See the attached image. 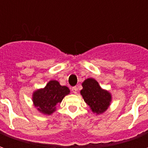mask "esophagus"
I'll return each mask as SVG.
<instances>
[{"mask_svg":"<svg viewBox=\"0 0 148 148\" xmlns=\"http://www.w3.org/2000/svg\"><path fill=\"white\" fill-rule=\"evenodd\" d=\"M72 92L74 93V94H76L77 93V88L76 86L72 87Z\"/></svg>","mask_w":148,"mask_h":148,"instance_id":"esophagus-1","label":"esophagus"}]
</instances>
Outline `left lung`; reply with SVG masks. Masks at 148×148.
Segmentation results:
<instances>
[{
  "instance_id": "1",
  "label": "left lung",
  "mask_w": 148,
  "mask_h": 148,
  "mask_svg": "<svg viewBox=\"0 0 148 148\" xmlns=\"http://www.w3.org/2000/svg\"><path fill=\"white\" fill-rule=\"evenodd\" d=\"M82 87L81 94L93 112L101 114L108 109L112 101L111 93L109 91L103 90L93 78L86 79L82 82Z\"/></svg>"
}]
</instances>
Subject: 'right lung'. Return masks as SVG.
Masks as SVG:
<instances>
[{
    "label": "right lung",
    "instance_id": "obj_1",
    "mask_svg": "<svg viewBox=\"0 0 148 148\" xmlns=\"http://www.w3.org/2000/svg\"><path fill=\"white\" fill-rule=\"evenodd\" d=\"M69 93L68 87L61 86L58 81L51 80L44 88L34 92L32 101L38 111L45 115H51L55 111L56 106Z\"/></svg>",
    "mask_w": 148,
    "mask_h": 148
}]
</instances>
